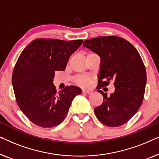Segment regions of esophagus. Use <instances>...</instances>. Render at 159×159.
Segmentation results:
<instances>
[{"mask_svg":"<svg viewBox=\"0 0 159 159\" xmlns=\"http://www.w3.org/2000/svg\"><path fill=\"white\" fill-rule=\"evenodd\" d=\"M82 93H87V94H90V93H93V91L88 90H82Z\"/></svg>","mask_w":159,"mask_h":159,"instance_id":"obj_1","label":"esophagus"}]
</instances>
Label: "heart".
<instances>
[{
    "label": "heart",
    "instance_id": "1",
    "mask_svg": "<svg viewBox=\"0 0 159 159\" xmlns=\"http://www.w3.org/2000/svg\"><path fill=\"white\" fill-rule=\"evenodd\" d=\"M77 82L80 85L88 87L91 84V79L87 76H80L77 78Z\"/></svg>",
    "mask_w": 159,
    "mask_h": 159
}]
</instances>
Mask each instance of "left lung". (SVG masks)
Returning <instances> with one entry per match:
<instances>
[{
    "label": "left lung",
    "mask_w": 159,
    "mask_h": 159,
    "mask_svg": "<svg viewBox=\"0 0 159 159\" xmlns=\"http://www.w3.org/2000/svg\"><path fill=\"white\" fill-rule=\"evenodd\" d=\"M83 46L101 58L98 86L114 82L115 91L110 96L98 90L103 101L95 108V116L108 127L125 125L136 114L144 98L146 71L140 54L131 43L117 36L91 38L84 41Z\"/></svg>",
    "instance_id": "1"
}]
</instances>
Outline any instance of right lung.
<instances>
[{"mask_svg":"<svg viewBox=\"0 0 159 159\" xmlns=\"http://www.w3.org/2000/svg\"><path fill=\"white\" fill-rule=\"evenodd\" d=\"M83 40L38 38L23 50L12 74L16 100L26 116L41 127L64 121L71 102L82 90L67 86L59 92L53 83L56 71H64L70 56Z\"/></svg>","mask_w":159,"mask_h":159,"instance_id":"add662e5","label":"right lung"}]
</instances>
